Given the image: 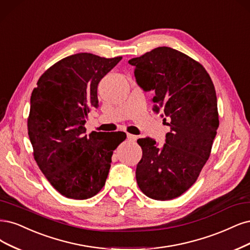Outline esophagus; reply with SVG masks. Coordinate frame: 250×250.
<instances>
[{
    "label": "esophagus",
    "instance_id": "1",
    "mask_svg": "<svg viewBox=\"0 0 250 250\" xmlns=\"http://www.w3.org/2000/svg\"><path fill=\"white\" fill-rule=\"evenodd\" d=\"M127 139H128L129 141H131V142H136V140H137V136H136V135H134V134L127 133Z\"/></svg>",
    "mask_w": 250,
    "mask_h": 250
}]
</instances>
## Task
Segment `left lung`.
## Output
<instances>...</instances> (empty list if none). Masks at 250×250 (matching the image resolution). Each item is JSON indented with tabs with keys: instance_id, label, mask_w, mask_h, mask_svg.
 <instances>
[{
	"instance_id": "8db88e82",
	"label": "left lung",
	"mask_w": 250,
	"mask_h": 250,
	"mask_svg": "<svg viewBox=\"0 0 250 250\" xmlns=\"http://www.w3.org/2000/svg\"><path fill=\"white\" fill-rule=\"evenodd\" d=\"M128 63L137 84L154 93L153 110L170 128L162 148L151 137L137 140L143 157L136 182L153 200H173L193 185L210 156L219 126L216 92L205 68L174 48H154Z\"/></svg>"
}]
</instances>
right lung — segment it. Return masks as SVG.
<instances>
[{
  "instance_id": "1",
  "label": "right lung",
  "mask_w": 250,
  "mask_h": 250,
  "mask_svg": "<svg viewBox=\"0 0 250 250\" xmlns=\"http://www.w3.org/2000/svg\"><path fill=\"white\" fill-rule=\"evenodd\" d=\"M122 60L81 53L66 57L43 73L33 90L28 133L34 158L62 195L87 200L104 186L114 150L126 139L118 131L85 134L97 87Z\"/></svg>"
}]
</instances>
